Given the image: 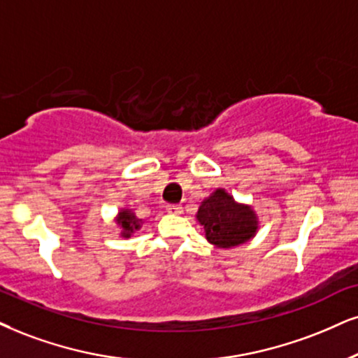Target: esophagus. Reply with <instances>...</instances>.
Masks as SVG:
<instances>
[{
  "instance_id": "34e87169",
  "label": "esophagus",
  "mask_w": 358,
  "mask_h": 358,
  "mask_svg": "<svg viewBox=\"0 0 358 358\" xmlns=\"http://www.w3.org/2000/svg\"><path fill=\"white\" fill-rule=\"evenodd\" d=\"M166 209H167V213H171V214H182L184 207L180 204H167Z\"/></svg>"
}]
</instances>
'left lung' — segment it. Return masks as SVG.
Segmentation results:
<instances>
[{"label":"left lung","instance_id":"left-lung-1","mask_svg":"<svg viewBox=\"0 0 358 358\" xmlns=\"http://www.w3.org/2000/svg\"><path fill=\"white\" fill-rule=\"evenodd\" d=\"M197 219L204 226L207 241L222 249L244 244L257 231V217L252 209L236 204L224 189H217L202 202Z\"/></svg>","mask_w":358,"mask_h":358}]
</instances>
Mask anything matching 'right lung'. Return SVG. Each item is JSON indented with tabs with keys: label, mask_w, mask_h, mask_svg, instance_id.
<instances>
[{
	"label": "right lung",
	"mask_w": 358,
	"mask_h": 358,
	"mask_svg": "<svg viewBox=\"0 0 358 358\" xmlns=\"http://www.w3.org/2000/svg\"><path fill=\"white\" fill-rule=\"evenodd\" d=\"M119 224H121V227L124 229V236L127 237L132 231H136V229L139 227V220L136 219V215L131 213V210H122V213H119Z\"/></svg>",
	"instance_id": "1"
}]
</instances>
